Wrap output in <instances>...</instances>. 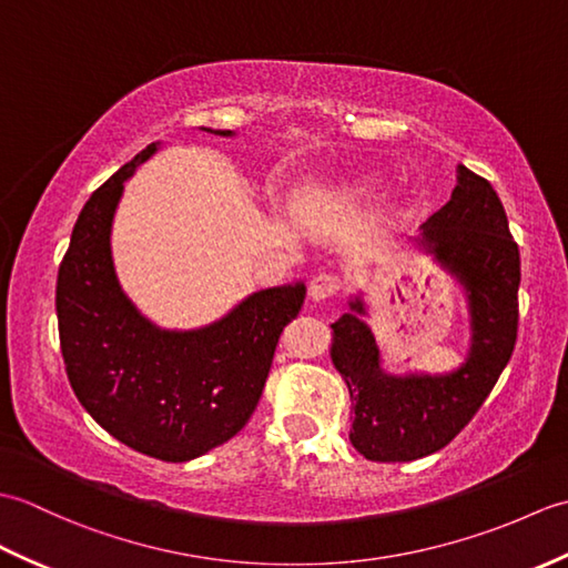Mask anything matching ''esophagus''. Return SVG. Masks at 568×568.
<instances>
[{
	"label": "esophagus",
	"instance_id": "obj_1",
	"mask_svg": "<svg viewBox=\"0 0 568 568\" xmlns=\"http://www.w3.org/2000/svg\"><path fill=\"white\" fill-rule=\"evenodd\" d=\"M339 291H342V281L336 275L322 273L310 283V297L312 300H327V297L339 295Z\"/></svg>",
	"mask_w": 568,
	"mask_h": 568
}]
</instances>
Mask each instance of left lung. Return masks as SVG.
<instances>
[{
    "instance_id": "1",
    "label": "left lung",
    "mask_w": 568,
    "mask_h": 568,
    "mask_svg": "<svg viewBox=\"0 0 568 568\" xmlns=\"http://www.w3.org/2000/svg\"><path fill=\"white\" fill-rule=\"evenodd\" d=\"M452 200L422 224L419 244L462 283L470 346L439 376L385 373L361 297L332 324V361L352 395L354 449L368 462H415L444 449L486 403L517 342L520 251L503 202L486 178L456 168Z\"/></svg>"
}]
</instances>
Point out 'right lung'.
Returning <instances> with one entry per match:
<instances>
[{
  "mask_svg": "<svg viewBox=\"0 0 568 568\" xmlns=\"http://www.w3.org/2000/svg\"><path fill=\"white\" fill-rule=\"evenodd\" d=\"M159 146L149 143L84 202L58 271L55 310L80 405L131 449L183 464L246 425L281 332L297 317L307 287L297 281L258 291L200 329H161L143 317L119 285L112 222L124 183Z\"/></svg>",
  "mask_w": 568,
  "mask_h": 568,
  "instance_id": "obj_1",
  "label": "right lung"
}]
</instances>
